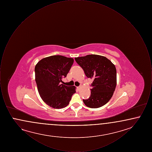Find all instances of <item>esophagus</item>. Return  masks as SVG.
I'll return each instance as SVG.
<instances>
[{
  "mask_svg": "<svg viewBox=\"0 0 152 152\" xmlns=\"http://www.w3.org/2000/svg\"><path fill=\"white\" fill-rule=\"evenodd\" d=\"M81 86H80V87H77V89H78V90H80V89H81Z\"/></svg>",
  "mask_w": 152,
  "mask_h": 152,
  "instance_id": "34e87169",
  "label": "esophagus"
}]
</instances>
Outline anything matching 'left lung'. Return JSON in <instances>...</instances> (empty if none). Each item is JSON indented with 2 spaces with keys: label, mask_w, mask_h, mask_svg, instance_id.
I'll list each match as a JSON object with an SVG mask.
<instances>
[{
  "label": "left lung",
  "mask_w": 152,
  "mask_h": 152,
  "mask_svg": "<svg viewBox=\"0 0 152 152\" xmlns=\"http://www.w3.org/2000/svg\"><path fill=\"white\" fill-rule=\"evenodd\" d=\"M87 77L92 79L91 96L83 100L91 108L104 105L112 97L117 84L115 65L107 58L97 55H88L75 58Z\"/></svg>",
  "instance_id": "8db88e82"
}]
</instances>
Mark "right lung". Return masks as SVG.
<instances>
[{"label": "right lung", "mask_w": 152, "mask_h": 152, "mask_svg": "<svg viewBox=\"0 0 152 152\" xmlns=\"http://www.w3.org/2000/svg\"><path fill=\"white\" fill-rule=\"evenodd\" d=\"M74 60L61 55L43 58L35 68L37 90L44 102L55 109L66 107L76 92L75 86L61 84L69 72Z\"/></svg>", "instance_id": "right-lung-1"}]
</instances>
